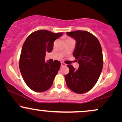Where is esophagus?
I'll return each mask as SVG.
<instances>
[{
	"label": "esophagus",
	"instance_id": "esophagus-1",
	"mask_svg": "<svg viewBox=\"0 0 122 122\" xmlns=\"http://www.w3.org/2000/svg\"><path fill=\"white\" fill-rule=\"evenodd\" d=\"M61 65L62 66H65L66 65V64H65V63L63 62H61Z\"/></svg>",
	"mask_w": 122,
	"mask_h": 122
}]
</instances>
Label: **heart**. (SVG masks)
Returning <instances> with one entry per match:
<instances>
[{"mask_svg":"<svg viewBox=\"0 0 122 122\" xmlns=\"http://www.w3.org/2000/svg\"><path fill=\"white\" fill-rule=\"evenodd\" d=\"M68 40H69V39H68Z\"/></svg>","mask_w":122,"mask_h":122,"instance_id":"1","label":"heart"}]
</instances>
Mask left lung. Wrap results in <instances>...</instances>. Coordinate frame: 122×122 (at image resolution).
<instances>
[{
	"mask_svg": "<svg viewBox=\"0 0 122 122\" xmlns=\"http://www.w3.org/2000/svg\"><path fill=\"white\" fill-rule=\"evenodd\" d=\"M66 34L76 41L73 55L79 68L76 70L72 65H67L69 72L65 75L66 83L75 93H85L96 84L103 69L101 45L97 38L86 31L68 32Z\"/></svg>",
	"mask_w": 122,
	"mask_h": 122,
	"instance_id": "left-lung-1",
	"label": "left lung"
}]
</instances>
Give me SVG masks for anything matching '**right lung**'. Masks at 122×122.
Wrapping results in <instances>:
<instances>
[{
  "label": "right lung",
  "instance_id": "right-lung-1",
  "mask_svg": "<svg viewBox=\"0 0 122 122\" xmlns=\"http://www.w3.org/2000/svg\"><path fill=\"white\" fill-rule=\"evenodd\" d=\"M63 34L40 30L29 35L22 46L19 69L27 85L35 92L47 90L53 84L61 63L55 60L45 62V57L53 48V42Z\"/></svg>",
  "mask_w": 122,
  "mask_h": 122
}]
</instances>
